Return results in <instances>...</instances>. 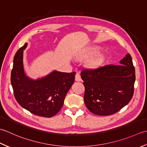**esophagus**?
Listing matches in <instances>:
<instances>
[{
	"instance_id": "1",
	"label": "esophagus",
	"mask_w": 147,
	"mask_h": 147,
	"mask_svg": "<svg viewBox=\"0 0 147 147\" xmlns=\"http://www.w3.org/2000/svg\"><path fill=\"white\" fill-rule=\"evenodd\" d=\"M75 79H76V81H78V82H80V81H81L82 79H81V77H80L79 74H78V73L76 74V77H75Z\"/></svg>"
}]
</instances>
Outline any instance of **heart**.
Masks as SVG:
<instances>
[{
  "label": "heart",
  "instance_id": "b5f03b06",
  "mask_svg": "<svg viewBox=\"0 0 147 147\" xmlns=\"http://www.w3.org/2000/svg\"><path fill=\"white\" fill-rule=\"evenodd\" d=\"M98 52V49L94 47V48H92L89 49L83 54V56L85 57V58H89L92 56L94 55L95 54H96ZM104 61V55L103 54H97L96 55H95L94 57L89 61L88 65L89 68H96L99 66L101 65L103 63Z\"/></svg>",
  "mask_w": 147,
  "mask_h": 147
}]
</instances>
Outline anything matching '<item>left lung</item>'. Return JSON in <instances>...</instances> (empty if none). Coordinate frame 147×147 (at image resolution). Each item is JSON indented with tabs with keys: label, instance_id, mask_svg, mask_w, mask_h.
<instances>
[{
	"label": "left lung",
	"instance_id": "1",
	"mask_svg": "<svg viewBox=\"0 0 147 147\" xmlns=\"http://www.w3.org/2000/svg\"><path fill=\"white\" fill-rule=\"evenodd\" d=\"M80 76L85 87V104L95 115L117 113L129 103L133 96L135 70L129 54L120 61V65L84 69Z\"/></svg>",
	"mask_w": 147,
	"mask_h": 147
}]
</instances>
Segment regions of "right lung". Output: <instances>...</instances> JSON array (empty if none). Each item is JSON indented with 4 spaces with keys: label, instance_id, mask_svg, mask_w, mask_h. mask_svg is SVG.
<instances>
[{
    "label": "right lung",
    "instance_id": "1",
    "mask_svg": "<svg viewBox=\"0 0 147 147\" xmlns=\"http://www.w3.org/2000/svg\"><path fill=\"white\" fill-rule=\"evenodd\" d=\"M26 46L25 43L14 57L11 82L14 97L23 109L33 114L52 117L62 108L66 94L74 83L76 72L54 70L40 79H30L23 67V50Z\"/></svg>",
    "mask_w": 147,
    "mask_h": 147
}]
</instances>
